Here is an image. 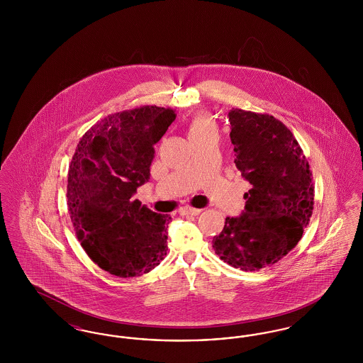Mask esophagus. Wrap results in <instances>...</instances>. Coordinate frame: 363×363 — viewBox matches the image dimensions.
<instances>
[{
	"label": "esophagus",
	"mask_w": 363,
	"mask_h": 363,
	"mask_svg": "<svg viewBox=\"0 0 363 363\" xmlns=\"http://www.w3.org/2000/svg\"><path fill=\"white\" fill-rule=\"evenodd\" d=\"M200 212H201V209L193 207L182 208V209L179 211V213H181V215H199Z\"/></svg>",
	"instance_id": "1"
}]
</instances>
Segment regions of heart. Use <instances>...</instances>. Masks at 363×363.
Masks as SVG:
<instances>
[{
  "mask_svg": "<svg viewBox=\"0 0 363 363\" xmlns=\"http://www.w3.org/2000/svg\"><path fill=\"white\" fill-rule=\"evenodd\" d=\"M189 138H204V136H218V126L215 121L204 113H199L191 117L188 123Z\"/></svg>",
  "mask_w": 363,
  "mask_h": 363,
  "instance_id": "b5f03b06",
  "label": "heart"
}]
</instances>
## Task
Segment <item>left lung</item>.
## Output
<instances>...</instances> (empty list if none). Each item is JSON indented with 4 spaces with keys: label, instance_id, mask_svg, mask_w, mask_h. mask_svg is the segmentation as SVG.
<instances>
[{
    "label": "left lung",
    "instance_id": "left-lung-1",
    "mask_svg": "<svg viewBox=\"0 0 363 363\" xmlns=\"http://www.w3.org/2000/svg\"><path fill=\"white\" fill-rule=\"evenodd\" d=\"M228 121L234 163L252 189L243 194L241 216L225 218L212 246L228 265L259 271L291 252L309 225L311 166L291 130L274 116L233 108Z\"/></svg>",
    "mask_w": 363,
    "mask_h": 363
}]
</instances>
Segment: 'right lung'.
Here are the masks:
<instances>
[{"label":"right lung","mask_w":363,"mask_h":363,"mask_svg":"<svg viewBox=\"0 0 363 363\" xmlns=\"http://www.w3.org/2000/svg\"><path fill=\"white\" fill-rule=\"evenodd\" d=\"M173 108L140 106L107 116L80 138L68 173V209L86 256L118 277L148 274L167 255L169 215L133 200L150 179L154 145Z\"/></svg>","instance_id":"add662e5"}]
</instances>
